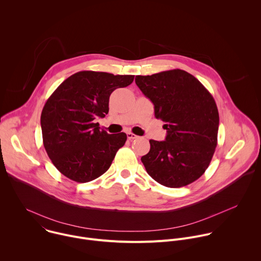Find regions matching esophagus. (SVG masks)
I'll use <instances>...</instances> for the list:
<instances>
[{
	"label": "esophagus",
	"mask_w": 261,
	"mask_h": 261,
	"mask_svg": "<svg viewBox=\"0 0 261 261\" xmlns=\"http://www.w3.org/2000/svg\"><path fill=\"white\" fill-rule=\"evenodd\" d=\"M138 136L137 135H135V134H133V133H131V132H128L127 133V138L129 139V140H133V139H136Z\"/></svg>",
	"instance_id": "34e87169"
}]
</instances>
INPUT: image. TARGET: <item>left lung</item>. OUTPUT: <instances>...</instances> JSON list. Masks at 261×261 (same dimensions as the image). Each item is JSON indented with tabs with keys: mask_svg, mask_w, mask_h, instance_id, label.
<instances>
[{
	"mask_svg": "<svg viewBox=\"0 0 261 261\" xmlns=\"http://www.w3.org/2000/svg\"><path fill=\"white\" fill-rule=\"evenodd\" d=\"M135 83L153 103L154 117L166 123L165 140L150 139V149L141 158L148 175L173 189L194 182L204 174L217 145L219 115L214 98L182 69L136 75Z\"/></svg>",
	"mask_w": 261,
	"mask_h": 261,
	"instance_id": "8db88e82",
	"label": "left lung"
}]
</instances>
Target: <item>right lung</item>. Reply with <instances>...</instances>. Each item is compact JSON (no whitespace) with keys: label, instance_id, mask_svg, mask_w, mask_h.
I'll return each instance as SVG.
<instances>
[{"label":"right lung","instance_id":"add662e5","mask_svg":"<svg viewBox=\"0 0 261 261\" xmlns=\"http://www.w3.org/2000/svg\"><path fill=\"white\" fill-rule=\"evenodd\" d=\"M133 80L131 74L83 70L63 81L48 98L41 115L43 143L64 176L88 182L111 167L127 135L108 134L100 130L96 119L108 115L113 91Z\"/></svg>","mask_w":261,"mask_h":261}]
</instances>
